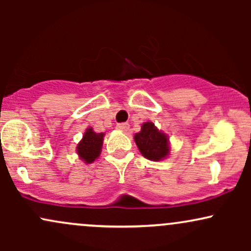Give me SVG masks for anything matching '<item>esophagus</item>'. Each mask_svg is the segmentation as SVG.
Here are the masks:
<instances>
[{
  "label": "esophagus",
  "instance_id": "obj_1",
  "mask_svg": "<svg viewBox=\"0 0 251 251\" xmlns=\"http://www.w3.org/2000/svg\"><path fill=\"white\" fill-rule=\"evenodd\" d=\"M118 129H122V131H127L129 128V124L128 123H120L117 125Z\"/></svg>",
  "mask_w": 251,
  "mask_h": 251
}]
</instances>
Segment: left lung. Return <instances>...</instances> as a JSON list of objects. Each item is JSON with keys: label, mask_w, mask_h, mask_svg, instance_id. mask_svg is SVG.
Masks as SVG:
<instances>
[{"label": "left lung", "mask_w": 251, "mask_h": 251, "mask_svg": "<svg viewBox=\"0 0 251 251\" xmlns=\"http://www.w3.org/2000/svg\"><path fill=\"white\" fill-rule=\"evenodd\" d=\"M134 142L142 154L150 160H162L169 154V140L165 134L154 127V124L145 123L142 131L134 135Z\"/></svg>", "instance_id": "1"}]
</instances>
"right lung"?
<instances>
[{"mask_svg": "<svg viewBox=\"0 0 251 251\" xmlns=\"http://www.w3.org/2000/svg\"><path fill=\"white\" fill-rule=\"evenodd\" d=\"M103 133H96L92 128H88L83 134L82 140L77 145V154L85 163L91 164L99 157L101 151Z\"/></svg>", "mask_w": 251, "mask_h": 251, "instance_id": "add662e5", "label": "right lung"}]
</instances>
